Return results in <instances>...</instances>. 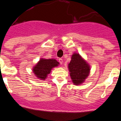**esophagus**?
Returning a JSON list of instances; mask_svg holds the SVG:
<instances>
[{
	"mask_svg": "<svg viewBox=\"0 0 121 121\" xmlns=\"http://www.w3.org/2000/svg\"><path fill=\"white\" fill-rule=\"evenodd\" d=\"M59 62H60V63L61 64H62V63H63V60H62V59H59Z\"/></svg>",
	"mask_w": 121,
	"mask_h": 121,
	"instance_id": "esophagus-1",
	"label": "esophagus"
}]
</instances>
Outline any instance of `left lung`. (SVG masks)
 I'll return each mask as SVG.
<instances>
[{"mask_svg": "<svg viewBox=\"0 0 121 121\" xmlns=\"http://www.w3.org/2000/svg\"><path fill=\"white\" fill-rule=\"evenodd\" d=\"M68 69L73 83L78 85L84 82L88 77L91 68L80 54L74 53L68 64Z\"/></svg>", "mask_w": 121, "mask_h": 121, "instance_id": "1", "label": "left lung"}]
</instances>
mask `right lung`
<instances>
[{"mask_svg": "<svg viewBox=\"0 0 121 121\" xmlns=\"http://www.w3.org/2000/svg\"><path fill=\"white\" fill-rule=\"evenodd\" d=\"M59 64V62L55 59H41L33 68L32 71L39 79L45 80L52 69L57 66Z\"/></svg>", "mask_w": 121, "mask_h": 121, "instance_id": "add662e5", "label": "right lung"}]
</instances>
